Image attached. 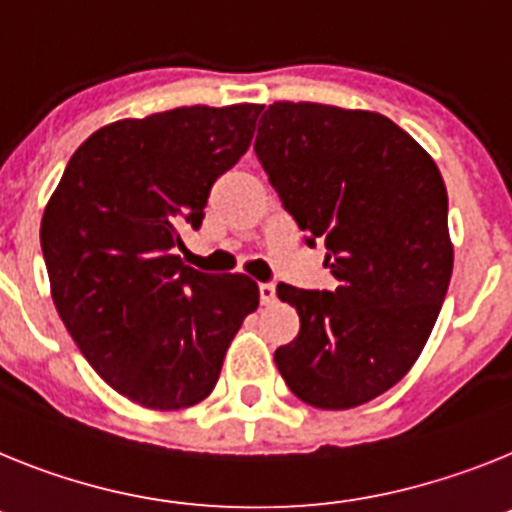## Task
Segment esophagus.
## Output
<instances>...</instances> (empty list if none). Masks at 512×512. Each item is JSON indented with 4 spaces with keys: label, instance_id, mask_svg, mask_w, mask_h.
I'll list each match as a JSON object with an SVG mask.
<instances>
[{
    "label": "esophagus",
    "instance_id": "obj_1",
    "mask_svg": "<svg viewBox=\"0 0 512 512\" xmlns=\"http://www.w3.org/2000/svg\"><path fill=\"white\" fill-rule=\"evenodd\" d=\"M257 291H260L262 304H265V306L275 304V286H273V283H260V286H257Z\"/></svg>",
    "mask_w": 512,
    "mask_h": 512
}]
</instances>
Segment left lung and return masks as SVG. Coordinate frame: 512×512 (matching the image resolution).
<instances>
[{"mask_svg":"<svg viewBox=\"0 0 512 512\" xmlns=\"http://www.w3.org/2000/svg\"><path fill=\"white\" fill-rule=\"evenodd\" d=\"M255 154L337 278L335 291L278 283L301 330L275 350V366L311 407L371 402L410 371L446 299L453 247L441 172L384 115L319 102L270 105Z\"/></svg>","mask_w":512,"mask_h":512,"instance_id":"8db88e82","label":"left lung"}]
</instances>
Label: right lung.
<instances>
[{
  "mask_svg": "<svg viewBox=\"0 0 512 512\" xmlns=\"http://www.w3.org/2000/svg\"><path fill=\"white\" fill-rule=\"evenodd\" d=\"M262 105L175 108L118 121L66 164L41 224L53 304L90 366L149 410H182L219 381L260 304L247 275L182 265L180 226L203 224L213 182L239 162Z\"/></svg>",
  "mask_w": 512,
  "mask_h": 512,
  "instance_id": "1",
  "label": "right lung"
}]
</instances>
